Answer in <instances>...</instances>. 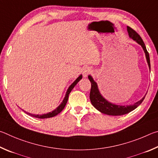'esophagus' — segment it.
I'll use <instances>...</instances> for the list:
<instances>
[{"label": "esophagus", "instance_id": "obj_1", "mask_svg": "<svg viewBox=\"0 0 158 158\" xmlns=\"http://www.w3.org/2000/svg\"><path fill=\"white\" fill-rule=\"evenodd\" d=\"M91 73H92V69L89 67H85L82 71V75H83L84 77H87Z\"/></svg>", "mask_w": 158, "mask_h": 158}]
</instances>
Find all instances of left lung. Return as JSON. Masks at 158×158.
<instances>
[{
  "label": "left lung",
  "instance_id": "obj_1",
  "mask_svg": "<svg viewBox=\"0 0 158 158\" xmlns=\"http://www.w3.org/2000/svg\"><path fill=\"white\" fill-rule=\"evenodd\" d=\"M127 30H128L129 37L132 38V40L140 44L141 46L144 51L146 60H147V62L149 66V69L151 70V63H150V57H149L148 52L146 50V46L143 42L142 37H140L139 35L131 27L127 26ZM88 78L91 82V90L89 94V98L91 103L93 105V106L97 109L98 111L103 113V114H108V115H112V116H120L123 115L128 113L131 112L132 110H134L135 108L139 106V105L142 103V101L144 99L145 96L142 99H141L139 101L135 103L134 105H131V106H117V105L112 104L110 103L107 101H106L103 96L101 95L100 92H99L98 86L96 82L94 81L92 76H89Z\"/></svg>",
  "mask_w": 158,
  "mask_h": 158
}]
</instances>
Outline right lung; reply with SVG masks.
I'll return each mask as SVG.
<instances>
[{
  "instance_id": "add662e5",
  "label": "right lung",
  "mask_w": 158,
  "mask_h": 158,
  "mask_svg": "<svg viewBox=\"0 0 158 158\" xmlns=\"http://www.w3.org/2000/svg\"><path fill=\"white\" fill-rule=\"evenodd\" d=\"M82 79V75H81L77 78L75 81L71 85V86L69 87V89L67 90V92H66V96L64 98L63 101L62 102V103H61L59 106H58L56 109L53 111L51 112H49V113H47V114H44L42 115H38V114H30V113H27V114H29L30 116H32L33 117H35V118H51V117H53L57 115L59 113H60L62 111V110L64 108V107L66 106V103H67V101H68V98H69V95L70 92H71V90L73 89V87L76 86V84L77 83L80 81V80Z\"/></svg>"
}]
</instances>
